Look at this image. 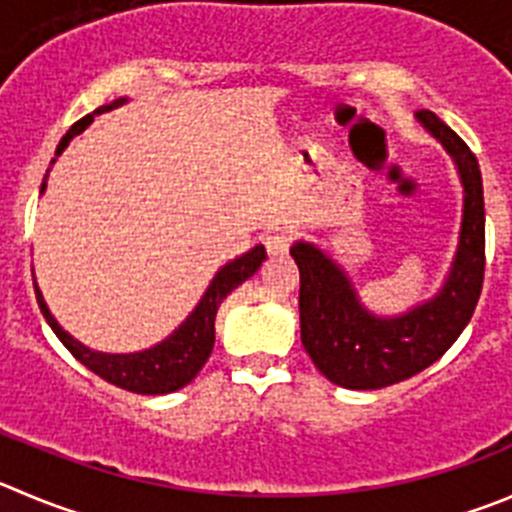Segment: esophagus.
<instances>
[{
	"label": "esophagus",
	"mask_w": 512,
	"mask_h": 512,
	"mask_svg": "<svg viewBox=\"0 0 512 512\" xmlns=\"http://www.w3.org/2000/svg\"><path fill=\"white\" fill-rule=\"evenodd\" d=\"M264 243L271 259H284L286 253H289L291 238L286 233H271V236L264 238Z\"/></svg>",
	"instance_id": "34e87169"
}]
</instances>
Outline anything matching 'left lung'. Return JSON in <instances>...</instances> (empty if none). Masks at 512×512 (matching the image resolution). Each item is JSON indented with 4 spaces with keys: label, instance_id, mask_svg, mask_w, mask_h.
Listing matches in <instances>:
<instances>
[{
    "label": "left lung",
    "instance_id": "left-lung-1",
    "mask_svg": "<svg viewBox=\"0 0 512 512\" xmlns=\"http://www.w3.org/2000/svg\"><path fill=\"white\" fill-rule=\"evenodd\" d=\"M415 118L445 148L462 183L460 241L437 294L402 314H374L332 253L311 241L291 246L301 274V344L339 387L382 389L415 377L455 344L483 291L485 201L478 158L435 113L420 110Z\"/></svg>",
    "mask_w": 512,
    "mask_h": 512
}]
</instances>
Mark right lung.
Segmentation results:
<instances>
[{
	"label": "right lung",
	"mask_w": 512,
	"mask_h": 512,
	"mask_svg": "<svg viewBox=\"0 0 512 512\" xmlns=\"http://www.w3.org/2000/svg\"><path fill=\"white\" fill-rule=\"evenodd\" d=\"M125 102H128V97H120V100H113L110 105L97 107L95 113L77 120V123L67 130L65 138L60 140V145H57L55 150V158H52L50 165H55V160L65 153L70 140L75 138V135H80L82 130L95 120V115L115 110V107L125 105ZM47 173H50V170H47ZM45 188L47 175L45 180H42L40 196L45 193ZM264 261L266 248L259 243V246H253L251 251L241 253L238 259L221 266V269L216 271V276H213L211 284H208L206 294H203L201 301L196 304V309L186 316V321H183L173 334H168L163 342L153 344V347L143 349V352L107 354L85 347V344L77 342L70 332H65V329L57 324V319L52 316L50 306H47L37 281H34V294H37V304H40L42 316H45L47 324L52 326V332L57 334V339H60V342L70 349L72 357L80 364H85L90 372H95L97 377L115 384V387L128 389V392L135 394H170L175 392V389L186 387V384L191 382V379H196V374L201 372L203 364L211 357L213 342H216L218 306H221V301L226 299L236 286H241L243 281L251 279V276L261 269Z\"/></svg>",
	"instance_id": "1"
}]
</instances>
